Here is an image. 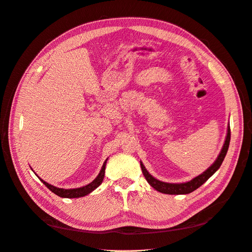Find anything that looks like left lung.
Here are the masks:
<instances>
[{
    "instance_id": "8db88e82",
    "label": "left lung",
    "mask_w": 252,
    "mask_h": 252,
    "mask_svg": "<svg viewBox=\"0 0 252 252\" xmlns=\"http://www.w3.org/2000/svg\"><path fill=\"white\" fill-rule=\"evenodd\" d=\"M229 143H230V126H228L225 144H224L222 150H220V154L218 157L217 161L213 163L205 172L200 174L199 177H196L193 180L189 181L187 183H182V184H170V183H164V182H161V181L155 179L151 174H149L148 171L146 170V168H145L144 165L142 164V162H141V168H142L145 179H146L149 184L156 190H158V191L162 192V193H166V194H187V193L194 191L195 189L202 186L204 183L220 168V166L222 165L224 158L226 157L228 147H229Z\"/></svg>"
}]
</instances>
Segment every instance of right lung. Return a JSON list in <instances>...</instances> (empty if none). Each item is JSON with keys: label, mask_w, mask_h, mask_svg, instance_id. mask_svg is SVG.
Segmentation results:
<instances>
[{"label": "right lung", "mask_w": 252, "mask_h": 252, "mask_svg": "<svg viewBox=\"0 0 252 252\" xmlns=\"http://www.w3.org/2000/svg\"><path fill=\"white\" fill-rule=\"evenodd\" d=\"M106 161H107V159H106ZM106 161L104 162L102 169H101L100 173H98L97 177L93 182H91L90 184L84 186V187H81V188H75V189L58 188V187H55V186H52V185H49L48 183H46V182L41 180V179L40 180L43 182V184L50 190V191H52L53 193L61 196V197H68V199H72V197H81V196H84V195L90 193L91 191H93V190H94L96 187H98V186L102 184L103 179H104V174H105Z\"/></svg>", "instance_id": "1"}]
</instances>
